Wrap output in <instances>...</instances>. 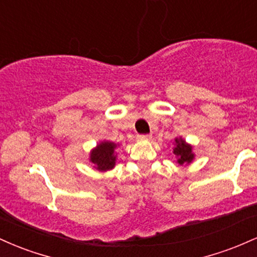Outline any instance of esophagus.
<instances>
[{
    "mask_svg": "<svg viewBox=\"0 0 257 257\" xmlns=\"http://www.w3.org/2000/svg\"><path fill=\"white\" fill-rule=\"evenodd\" d=\"M138 139L139 140H151L152 135L151 134H141V135H138Z\"/></svg>",
    "mask_w": 257,
    "mask_h": 257,
    "instance_id": "1",
    "label": "esophagus"
}]
</instances>
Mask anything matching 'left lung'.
I'll list each match as a JSON object with an SVG mask.
<instances>
[{"instance_id":"8db88e82","label":"left lung","mask_w":257,"mask_h":257,"mask_svg":"<svg viewBox=\"0 0 257 257\" xmlns=\"http://www.w3.org/2000/svg\"><path fill=\"white\" fill-rule=\"evenodd\" d=\"M176 147L174 149V155L178 157L179 164L184 163H190L193 159V153H192V147L187 144H185V141L182 139H175Z\"/></svg>"}]
</instances>
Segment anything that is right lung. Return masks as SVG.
I'll return each mask as SVG.
<instances>
[{
    "mask_svg": "<svg viewBox=\"0 0 257 257\" xmlns=\"http://www.w3.org/2000/svg\"><path fill=\"white\" fill-rule=\"evenodd\" d=\"M116 144L101 143L98 145L95 150H93L90 153V161L96 166V169L99 170H110L114 167L116 163V156H114V149Z\"/></svg>",
    "mask_w": 257,
    "mask_h": 257,
    "instance_id": "add662e5",
    "label": "right lung"
}]
</instances>
